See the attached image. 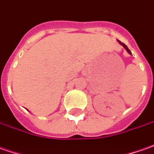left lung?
I'll use <instances>...</instances> for the list:
<instances>
[{"instance_id":"left-lung-1","label":"left lung","mask_w":154,"mask_h":154,"mask_svg":"<svg viewBox=\"0 0 154 154\" xmlns=\"http://www.w3.org/2000/svg\"><path fill=\"white\" fill-rule=\"evenodd\" d=\"M119 42L120 44H121V45H122V46H123V47H124V48H125V49H126V51H127V52H128V53H129V54H131V52H130V49H129V48H128V47H127V46L125 45V43H123V42H120V41H119Z\"/></svg>"}]
</instances>
